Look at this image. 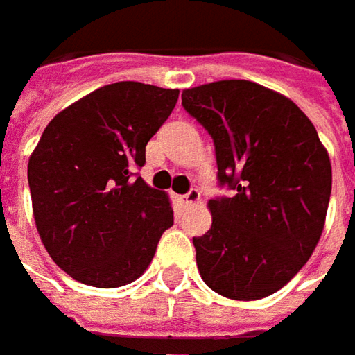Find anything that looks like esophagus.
Wrapping results in <instances>:
<instances>
[{
	"label": "esophagus",
	"instance_id": "34e87169",
	"mask_svg": "<svg viewBox=\"0 0 355 355\" xmlns=\"http://www.w3.org/2000/svg\"><path fill=\"white\" fill-rule=\"evenodd\" d=\"M199 201H201V193H199L198 189H191V191H189V193H185V196H178V203H180L182 207L198 205Z\"/></svg>",
	"mask_w": 355,
	"mask_h": 355
}]
</instances>
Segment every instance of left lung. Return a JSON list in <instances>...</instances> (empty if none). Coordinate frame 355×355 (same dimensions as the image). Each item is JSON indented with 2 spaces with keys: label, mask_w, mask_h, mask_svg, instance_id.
Wrapping results in <instances>:
<instances>
[{
  "label": "left lung",
  "mask_w": 355,
  "mask_h": 355,
  "mask_svg": "<svg viewBox=\"0 0 355 355\" xmlns=\"http://www.w3.org/2000/svg\"><path fill=\"white\" fill-rule=\"evenodd\" d=\"M215 142L219 182L233 198L209 199L211 229L193 239L203 282L231 300L280 291L306 265L326 223L332 164L310 118L251 80H217L182 92Z\"/></svg>",
  "instance_id": "left-lung-1"
}]
</instances>
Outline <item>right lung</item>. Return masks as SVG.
<instances>
[{"mask_svg":"<svg viewBox=\"0 0 355 355\" xmlns=\"http://www.w3.org/2000/svg\"><path fill=\"white\" fill-rule=\"evenodd\" d=\"M180 90L122 80L53 118L27 166L37 233L55 265L83 284L140 279L173 225L166 191L132 171L168 120Z\"/></svg>","mask_w":355,"mask_h":355,"instance_id":"1","label":"right lung"}]
</instances>
